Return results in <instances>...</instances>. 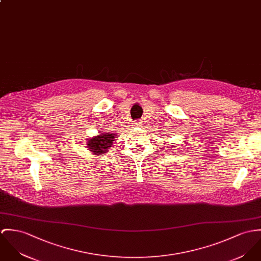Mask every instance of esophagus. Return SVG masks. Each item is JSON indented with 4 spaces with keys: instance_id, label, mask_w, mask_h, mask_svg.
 I'll return each instance as SVG.
<instances>
[{
    "instance_id": "1",
    "label": "esophagus",
    "mask_w": 261,
    "mask_h": 261,
    "mask_svg": "<svg viewBox=\"0 0 261 261\" xmlns=\"http://www.w3.org/2000/svg\"><path fill=\"white\" fill-rule=\"evenodd\" d=\"M134 125H135V126L142 127V125H143V122H142V120H136L135 123H134Z\"/></svg>"
}]
</instances>
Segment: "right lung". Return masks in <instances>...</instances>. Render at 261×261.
<instances>
[{
  "label": "right lung",
  "instance_id": "add662e5",
  "mask_svg": "<svg viewBox=\"0 0 261 261\" xmlns=\"http://www.w3.org/2000/svg\"><path fill=\"white\" fill-rule=\"evenodd\" d=\"M114 138V134H100L97 137L90 140V142H88V147H90L91 151L95 154H102L107 152V150L113 144V141L115 140Z\"/></svg>",
  "mask_w": 261,
  "mask_h": 261
}]
</instances>
